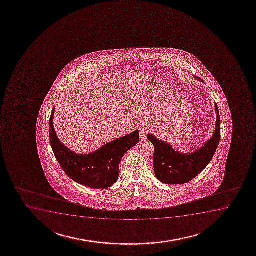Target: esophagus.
I'll use <instances>...</instances> for the list:
<instances>
[{"label":"esophagus","instance_id":"34e87169","mask_svg":"<svg viewBox=\"0 0 256 256\" xmlns=\"http://www.w3.org/2000/svg\"><path fill=\"white\" fill-rule=\"evenodd\" d=\"M148 128L146 126H140V140L142 142H144L146 140V134H148Z\"/></svg>","mask_w":256,"mask_h":256}]
</instances>
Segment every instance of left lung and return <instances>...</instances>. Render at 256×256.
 <instances>
[{"label": "left lung", "instance_id": "8db88e82", "mask_svg": "<svg viewBox=\"0 0 256 256\" xmlns=\"http://www.w3.org/2000/svg\"><path fill=\"white\" fill-rule=\"evenodd\" d=\"M196 78L202 82L200 77ZM216 112V130L212 138L202 148L192 154H180L170 144L160 140L148 134V138L154 146V167L156 178L166 184H184L196 178L209 164L220 144V116L215 102Z\"/></svg>", "mask_w": 256, "mask_h": 256}]
</instances>
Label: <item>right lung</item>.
<instances>
[{
  "mask_svg": "<svg viewBox=\"0 0 256 256\" xmlns=\"http://www.w3.org/2000/svg\"><path fill=\"white\" fill-rule=\"evenodd\" d=\"M54 107L50 118V142L59 164L68 178L92 188H107L116 184L120 170L119 164L128 150L138 144V130L104 144L92 154H76L60 143L53 126Z\"/></svg>",
  "mask_w": 256,
  "mask_h": 256,
  "instance_id": "right-lung-1",
  "label": "right lung"
}]
</instances>
